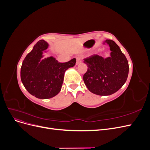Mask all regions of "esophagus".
<instances>
[{
  "label": "esophagus",
  "mask_w": 150,
  "mask_h": 150,
  "mask_svg": "<svg viewBox=\"0 0 150 150\" xmlns=\"http://www.w3.org/2000/svg\"><path fill=\"white\" fill-rule=\"evenodd\" d=\"M82 61H81V59L79 57H76V65L79 64L80 63H81Z\"/></svg>",
  "instance_id": "esophagus-1"
}]
</instances>
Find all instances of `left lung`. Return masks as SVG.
<instances>
[{
	"label": "left lung",
	"instance_id": "1",
	"mask_svg": "<svg viewBox=\"0 0 150 150\" xmlns=\"http://www.w3.org/2000/svg\"><path fill=\"white\" fill-rule=\"evenodd\" d=\"M110 48V56L104 58L94 55L86 58L84 62L88 70L83 76V80L89 91L99 95L108 96L117 91L128 78V62L120 47L112 40L106 39Z\"/></svg>",
	"mask_w": 150,
	"mask_h": 150
}]
</instances>
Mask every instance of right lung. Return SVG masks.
<instances>
[{"mask_svg": "<svg viewBox=\"0 0 150 150\" xmlns=\"http://www.w3.org/2000/svg\"><path fill=\"white\" fill-rule=\"evenodd\" d=\"M48 43L40 40L22 62L21 78L27 91L39 99H49L60 92L67 69L74 66L76 60L59 62L52 56L42 59Z\"/></svg>", "mask_w": 150, "mask_h": 150, "instance_id": "right-lung-1", "label": "right lung"}]
</instances>
